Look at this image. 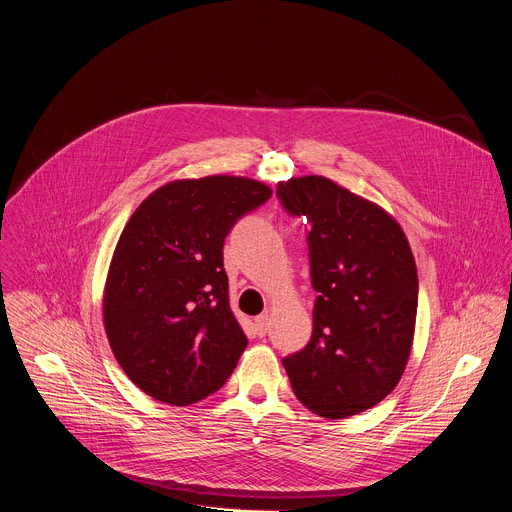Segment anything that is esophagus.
<instances>
[{"label":"esophagus","mask_w":512,"mask_h":512,"mask_svg":"<svg viewBox=\"0 0 512 512\" xmlns=\"http://www.w3.org/2000/svg\"><path fill=\"white\" fill-rule=\"evenodd\" d=\"M255 328H257V334L259 336H265L267 330H269V316L267 314H261L255 318Z\"/></svg>","instance_id":"34e87169"}]
</instances>
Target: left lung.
Returning <instances> with one entry per match:
<instances>
[{
    "label": "left lung",
    "instance_id": "obj_1",
    "mask_svg": "<svg viewBox=\"0 0 512 512\" xmlns=\"http://www.w3.org/2000/svg\"><path fill=\"white\" fill-rule=\"evenodd\" d=\"M277 198L312 227L318 291L310 342L281 360L291 389L322 417L371 409L397 387L413 344L419 281L407 237L383 208L322 176L279 182Z\"/></svg>",
    "mask_w": 512,
    "mask_h": 512
}]
</instances>
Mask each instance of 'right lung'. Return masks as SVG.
<instances>
[{"label":"right lung","instance_id":"obj_1","mask_svg":"<svg viewBox=\"0 0 512 512\" xmlns=\"http://www.w3.org/2000/svg\"><path fill=\"white\" fill-rule=\"evenodd\" d=\"M271 188L237 176L176 180L131 214L107 275L103 318L125 375L150 397L192 405L221 389L247 346L229 306L223 247Z\"/></svg>","mask_w":512,"mask_h":512}]
</instances>
